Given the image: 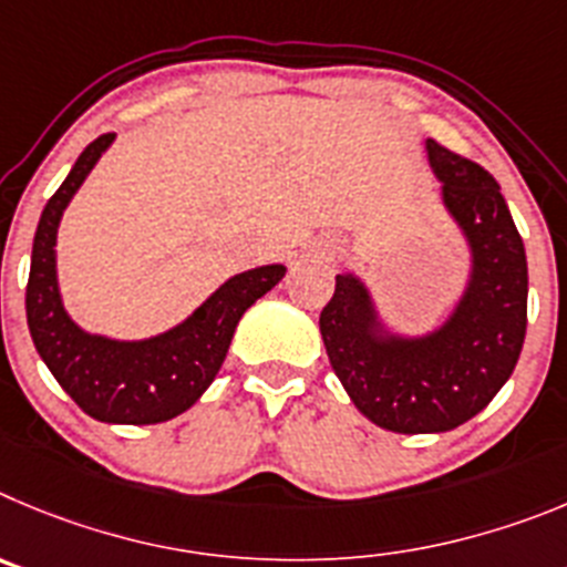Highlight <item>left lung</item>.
Listing matches in <instances>:
<instances>
[{
	"label": "left lung",
	"instance_id": "1",
	"mask_svg": "<svg viewBox=\"0 0 567 567\" xmlns=\"http://www.w3.org/2000/svg\"><path fill=\"white\" fill-rule=\"evenodd\" d=\"M426 152L472 248V279L455 313L423 339L386 336L364 285L339 274L319 316L347 395L375 426L404 435L449 432L477 415L514 372L528 321L525 246L497 181L432 137Z\"/></svg>",
	"mask_w": 567,
	"mask_h": 567
}]
</instances>
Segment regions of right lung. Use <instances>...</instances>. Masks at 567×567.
Masks as SVG:
<instances>
[{
    "label": "right lung",
    "mask_w": 567,
    "mask_h": 567,
    "mask_svg": "<svg viewBox=\"0 0 567 567\" xmlns=\"http://www.w3.org/2000/svg\"><path fill=\"white\" fill-rule=\"evenodd\" d=\"M115 132L95 137L79 155L68 181L48 200L33 237L24 310L33 344L61 390L95 421L163 423L181 415L208 390L226 361L228 344L248 308L285 277V265L237 274L183 324L146 341L90 336L68 316L55 282V231Z\"/></svg>",
    "instance_id": "add662e5"
}]
</instances>
